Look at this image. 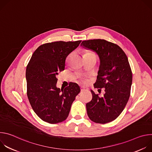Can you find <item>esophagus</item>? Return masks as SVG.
Returning a JSON list of instances; mask_svg holds the SVG:
<instances>
[{
	"label": "esophagus",
	"instance_id": "obj_1",
	"mask_svg": "<svg viewBox=\"0 0 152 152\" xmlns=\"http://www.w3.org/2000/svg\"><path fill=\"white\" fill-rule=\"evenodd\" d=\"M80 91H88V88L85 86H81L80 87Z\"/></svg>",
	"mask_w": 152,
	"mask_h": 152
}]
</instances>
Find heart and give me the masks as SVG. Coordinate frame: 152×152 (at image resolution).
Instances as JSON below:
<instances>
[{"label": "heart", "mask_w": 152, "mask_h": 152, "mask_svg": "<svg viewBox=\"0 0 152 152\" xmlns=\"http://www.w3.org/2000/svg\"><path fill=\"white\" fill-rule=\"evenodd\" d=\"M85 56H93V57H96V54L93 52H91V51H88L85 54Z\"/></svg>", "instance_id": "obj_1"}]
</instances>
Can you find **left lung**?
<instances>
[{
  "label": "left lung",
  "instance_id": "left-lung-1",
  "mask_svg": "<svg viewBox=\"0 0 152 152\" xmlns=\"http://www.w3.org/2000/svg\"><path fill=\"white\" fill-rule=\"evenodd\" d=\"M80 46L99 55V70L94 86L104 90L103 97L91 90L92 100L86 104L88 116L96 123L111 122L122 113L131 94L132 73L127 57L118 45L104 39L85 40Z\"/></svg>",
  "mask_w": 152,
  "mask_h": 152
}]
</instances>
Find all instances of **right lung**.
Segmentation results:
<instances>
[{"mask_svg":"<svg viewBox=\"0 0 152 152\" xmlns=\"http://www.w3.org/2000/svg\"><path fill=\"white\" fill-rule=\"evenodd\" d=\"M81 41L46 43L32 55L26 70L27 96L34 111L43 121L50 124L64 121L80 91L73 82L64 89L57 88L56 75L64 70L66 58Z\"/></svg>","mask_w":152,"mask_h":152,"instance_id":"add662e5","label":"right lung"}]
</instances>
